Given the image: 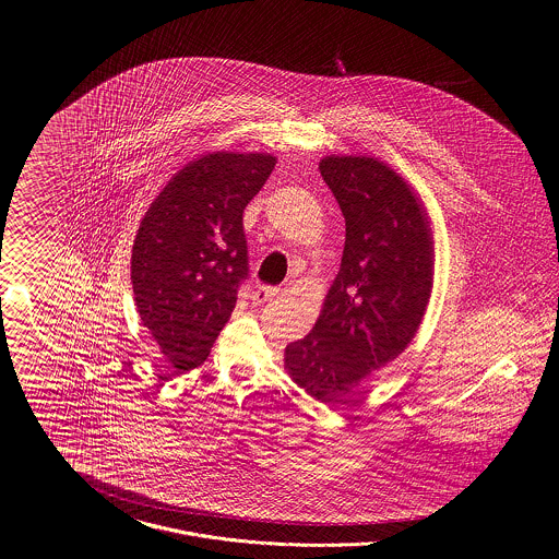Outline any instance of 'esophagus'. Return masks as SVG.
I'll list each match as a JSON object with an SVG mask.
<instances>
[{
  "instance_id": "1",
  "label": "esophagus",
  "mask_w": 559,
  "mask_h": 559,
  "mask_svg": "<svg viewBox=\"0 0 559 559\" xmlns=\"http://www.w3.org/2000/svg\"><path fill=\"white\" fill-rule=\"evenodd\" d=\"M278 295L276 287H260L258 292L253 293V304H266L270 299H274Z\"/></svg>"
}]
</instances>
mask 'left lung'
I'll use <instances>...</instances> for the list:
<instances>
[{
  "label": "left lung",
  "mask_w": 559,
  "mask_h": 559,
  "mask_svg": "<svg viewBox=\"0 0 559 559\" xmlns=\"http://www.w3.org/2000/svg\"><path fill=\"white\" fill-rule=\"evenodd\" d=\"M320 176L346 217V247L314 329L285 349L297 385L342 402L392 362L426 314L433 242L427 213L394 169L371 157H324Z\"/></svg>",
  "instance_id": "1"
}]
</instances>
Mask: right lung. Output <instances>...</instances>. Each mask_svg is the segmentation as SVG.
Wrapping results in <instances>:
<instances>
[{
  "mask_svg": "<svg viewBox=\"0 0 559 559\" xmlns=\"http://www.w3.org/2000/svg\"><path fill=\"white\" fill-rule=\"evenodd\" d=\"M270 155L213 153L160 190L133 240L138 314L174 371L203 365L249 278L242 212L266 185Z\"/></svg>",
  "mask_w": 559,
  "mask_h": 559,
  "instance_id": "right-lung-1",
  "label": "right lung"
}]
</instances>
